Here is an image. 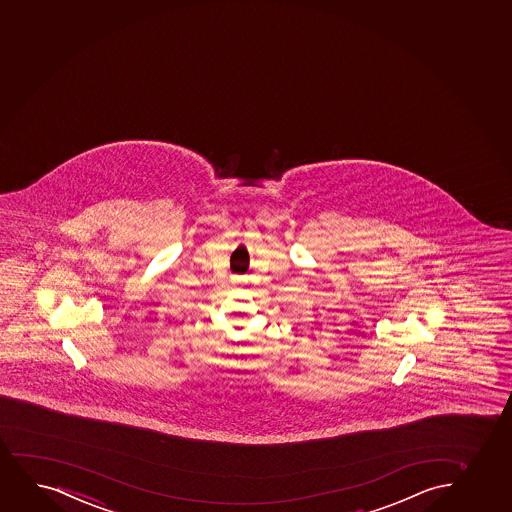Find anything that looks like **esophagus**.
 I'll return each instance as SVG.
<instances>
[{
    "label": "esophagus",
    "mask_w": 512,
    "mask_h": 512,
    "mask_svg": "<svg viewBox=\"0 0 512 512\" xmlns=\"http://www.w3.org/2000/svg\"><path fill=\"white\" fill-rule=\"evenodd\" d=\"M233 283H236V284L243 283V279L238 278V276H236V278H233Z\"/></svg>",
    "instance_id": "esophagus-1"
}]
</instances>
